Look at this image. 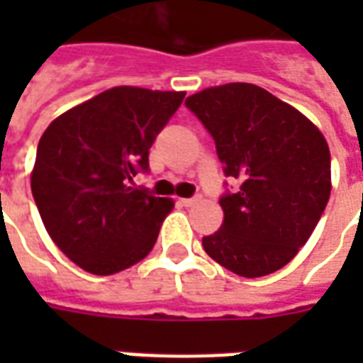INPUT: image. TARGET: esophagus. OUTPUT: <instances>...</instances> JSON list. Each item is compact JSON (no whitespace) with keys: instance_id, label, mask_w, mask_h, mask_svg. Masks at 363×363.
<instances>
[{"instance_id":"obj_1","label":"esophagus","mask_w":363,"mask_h":363,"mask_svg":"<svg viewBox=\"0 0 363 363\" xmlns=\"http://www.w3.org/2000/svg\"><path fill=\"white\" fill-rule=\"evenodd\" d=\"M200 202V196H194V198H181V204L186 206V208H190V206H194Z\"/></svg>"}]
</instances>
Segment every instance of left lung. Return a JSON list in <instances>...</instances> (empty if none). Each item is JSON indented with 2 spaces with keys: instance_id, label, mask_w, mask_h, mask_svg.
I'll use <instances>...</instances> for the list:
<instances>
[{
  "instance_id": "obj_1",
  "label": "left lung",
  "mask_w": 363,
  "mask_h": 363,
  "mask_svg": "<svg viewBox=\"0 0 363 363\" xmlns=\"http://www.w3.org/2000/svg\"><path fill=\"white\" fill-rule=\"evenodd\" d=\"M186 106L216 142L225 177L221 228L202 239L218 264L243 278L286 267L307 243L330 196V151L305 114L252 83L194 93Z\"/></svg>"
}]
</instances>
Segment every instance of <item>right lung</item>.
Masks as SVG:
<instances>
[{
  "label": "right lung",
  "instance_id": "1",
  "mask_svg": "<svg viewBox=\"0 0 363 363\" xmlns=\"http://www.w3.org/2000/svg\"><path fill=\"white\" fill-rule=\"evenodd\" d=\"M184 91L112 87L44 130L30 190L52 241L67 259L111 276L145 259L174 202L138 190L150 147Z\"/></svg>",
  "mask_w": 363,
  "mask_h": 363
}]
</instances>
